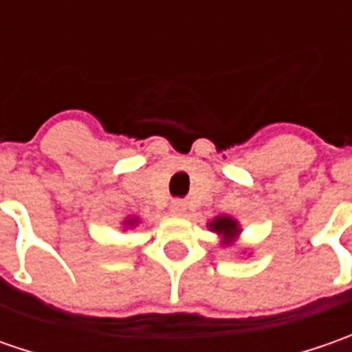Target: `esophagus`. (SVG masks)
Wrapping results in <instances>:
<instances>
[{
	"mask_svg": "<svg viewBox=\"0 0 352 352\" xmlns=\"http://www.w3.org/2000/svg\"><path fill=\"white\" fill-rule=\"evenodd\" d=\"M184 210H186V208H184L182 201H174V204L170 206V211H172L174 215H182Z\"/></svg>",
	"mask_w": 352,
	"mask_h": 352,
	"instance_id": "esophagus-1",
	"label": "esophagus"
}]
</instances>
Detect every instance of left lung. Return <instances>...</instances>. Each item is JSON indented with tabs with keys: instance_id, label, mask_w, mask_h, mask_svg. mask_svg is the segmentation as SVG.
Instances as JSON below:
<instances>
[{
	"instance_id": "1",
	"label": "left lung",
	"mask_w": 352,
	"mask_h": 352,
	"mask_svg": "<svg viewBox=\"0 0 352 352\" xmlns=\"http://www.w3.org/2000/svg\"><path fill=\"white\" fill-rule=\"evenodd\" d=\"M210 229L211 231H215L217 235L223 236V245H231L233 239L241 233L239 223H236L233 217H229V215H219V217H215L210 223Z\"/></svg>"
}]
</instances>
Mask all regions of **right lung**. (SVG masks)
Wrapping results in <instances>:
<instances>
[{"label": "right lung", "mask_w": 352, "mask_h": 352, "mask_svg": "<svg viewBox=\"0 0 352 352\" xmlns=\"http://www.w3.org/2000/svg\"><path fill=\"white\" fill-rule=\"evenodd\" d=\"M137 221H139L137 217H129V219H125V225H127V227H133Z\"/></svg>", "instance_id": "right-lung-1"}]
</instances>
